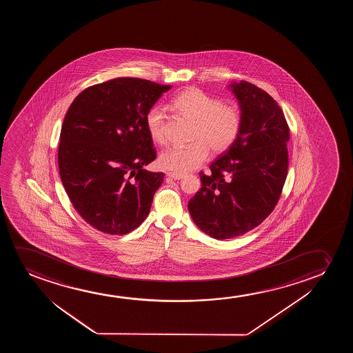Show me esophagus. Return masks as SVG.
Wrapping results in <instances>:
<instances>
[{"label": "esophagus", "instance_id": "esophagus-1", "mask_svg": "<svg viewBox=\"0 0 353 353\" xmlns=\"http://www.w3.org/2000/svg\"><path fill=\"white\" fill-rule=\"evenodd\" d=\"M168 177L174 179V181H179V179H183V174H172V172H168Z\"/></svg>", "mask_w": 353, "mask_h": 353}]
</instances>
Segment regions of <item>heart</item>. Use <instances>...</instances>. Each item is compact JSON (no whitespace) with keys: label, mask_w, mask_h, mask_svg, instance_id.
<instances>
[{"label":"heart","mask_w":353,"mask_h":353,"mask_svg":"<svg viewBox=\"0 0 353 353\" xmlns=\"http://www.w3.org/2000/svg\"><path fill=\"white\" fill-rule=\"evenodd\" d=\"M174 105L182 114L195 121L192 145L171 147L159 157L163 169L185 174L198 169L208 155L229 150L241 132L242 116L239 107L225 105L201 89L189 88L174 97ZM145 128L155 143L164 145L165 113L163 107H150L145 114Z\"/></svg>","instance_id":"b5f03b06"}]
</instances>
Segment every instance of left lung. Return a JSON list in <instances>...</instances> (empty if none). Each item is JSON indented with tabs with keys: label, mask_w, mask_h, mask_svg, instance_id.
Returning a JSON list of instances; mask_svg holds the SVG:
<instances>
[{
	"label": "left lung",
	"mask_w": 353,
	"mask_h": 353,
	"mask_svg": "<svg viewBox=\"0 0 353 353\" xmlns=\"http://www.w3.org/2000/svg\"><path fill=\"white\" fill-rule=\"evenodd\" d=\"M229 87L240 105L235 143L200 172L201 188L189 200L194 223L213 239L240 236L258 227L280 199L288 171L290 128L277 102L252 83Z\"/></svg>",
	"instance_id": "left-lung-1"
}]
</instances>
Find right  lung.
<instances>
[{
    "instance_id": "right-lung-1",
    "label": "right lung",
    "mask_w": 353,
    "mask_h": 353,
    "mask_svg": "<svg viewBox=\"0 0 353 353\" xmlns=\"http://www.w3.org/2000/svg\"><path fill=\"white\" fill-rule=\"evenodd\" d=\"M171 85L114 78L84 89L60 132V179L81 217L97 230L124 235L148 216L164 174L143 166L157 157L145 114Z\"/></svg>"
}]
</instances>
